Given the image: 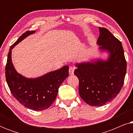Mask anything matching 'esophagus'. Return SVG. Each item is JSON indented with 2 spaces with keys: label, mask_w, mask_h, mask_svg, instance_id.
Listing matches in <instances>:
<instances>
[{
  "label": "esophagus",
  "mask_w": 133,
  "mask_h": 133,
  "mask_svg": "<svg viewBox=\"0 0 133 133\" xmlns=\"http://www.w3.org/2000/svg\"><path fill=\"white\" fill-rule=\"evenodd\" d=\"M74 70H75L74 67L70 66V68H69V74H70V75H72L74 74Z\"/></svg>",
  "instance_id": "1"
}]
</instances>
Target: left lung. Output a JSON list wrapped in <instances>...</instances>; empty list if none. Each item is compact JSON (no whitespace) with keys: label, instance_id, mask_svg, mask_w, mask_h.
Masks as SVG:
<instances>
[{"label":"left lung","instance_id":"8db88e82","mask_svg":"<svg viewBox=\"0 0 133 133\" xmlns=\"http://www.w3.org/2000/svg\"><path fill=\"white\" fill-rule=\"evenodd\" d=\"M97 41L102 51H108L107 61L76 63L74 74L79 81V93L87 104L100 107L114 99L122 88L127 62L121 41L105 28L99 27Z\"/></svg>","mask_w":133,"mask_h":133}]
</instances>
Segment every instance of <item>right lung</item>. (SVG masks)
I'll use <instances>...</instances> for the list:
<instances>
[{
    "label": "right lung",
    "instance_id": "right-lung-1",
    "mask_svg": "<svg viewBox=\"0 0 133 133\" xmlns=\"http://www.w3.org/2000/svg\"><path fill=\"white\" fill-rule=\"evenodd\" d=\"M35 31L25 32L11 46L5 66L7 84L12 96L19 103L32 110H46L55 101L60 85L68 76V66L37 78H26L16 71L12 63V49Z\"/></svg>",
    "mask_w": 133,
    "mask_h": 133
}]
</instances>
